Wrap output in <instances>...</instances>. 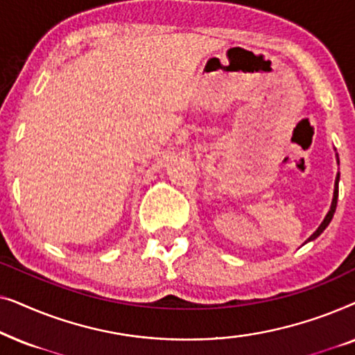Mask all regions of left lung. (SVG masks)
Instances as JSON below:
<instances>
[{
	"mask_svg": "<svg viewBox=\"0 0 355 355\" xmlns=\"http://www.w3.org/2000/svg\"><path fill=\"white\" fill-rule=\"evenodd\" d=\"M336 162H338V164H339V158H338V153H336ZM338 184H339V173L336 174V181H334V192H333V202H331V207H329V211L327 213V216H324V220L322 221V225L318 226V230L313 232L312 236L309 237L307 241H305V244H307V242H310V241H315L317 239V237L322 234V232L327 230L328 227V225H329V221L333 220V215H334V211H336V205H338Z\"/></svg>",
	"mask_w": 355,
	"mask_h": 355,
	"instance_id": "8db88e82",
	"label": "left lung"
}]
</instances>
